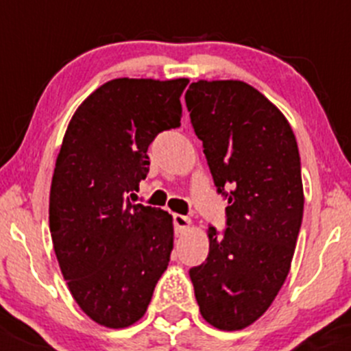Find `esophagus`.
<instances>
[{
    "instance_id": "obj_1",
    "label": "esophagus",
    "mask_w": 351,
    "mask_h": 351,
    "mask_svg": "<svg viewBox=\"0 0 351 351\" xmlns=\"http://www.w3.org/2000/svg\"><path fill=\"white\" fill-rule=\"evenodd\" d=\"M173 224H175V231L178 232V234H182V232L189 231L192 221H190L189 217H185V215L175 214V215H173Z\"/></svg>"
}]
</instances>
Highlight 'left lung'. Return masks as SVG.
Returning a JSON list of instances; mask_svg holds the SVG:
<instances>
[{
    "mask_svg": "<svg viewBox=\"0 0 351 351\" xmlns=\"http://www.w3.org/2000/svg\"><path fill=\"white\" fill-rule=\"evenodd\" d=\"M212 178L228 197V228L207 229L208 256L190 270L200 314L222 331L260 319L290 271L304 212L289 120L239 80H198L185 93Z\"/></svg>",
    "mask_w": 351,
    "mask_h": 351,
    "instance_id": "obj_1",
    "label": "left lung"
}]
</instances>
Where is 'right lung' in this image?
<instances>
[{
  "label": "right lung",
  "mask_w": 351,
  "mask_h": 351,
  "mask_svg": "<svg viewBox=\"0 0 351 351\" xmlns=\"http://www.w3.org/2000/svg\"><path fill=\"white\" fill-rule=\"evenodd\" d=\"M186 84V77H117L97 88L67 125L49 228L71 295L100 326L137 323L168 268L173 217L127 195L149 171L154 137L180 127Z\"/></svg>",
  "instance_id": "add662e5"
}]
</instances>
